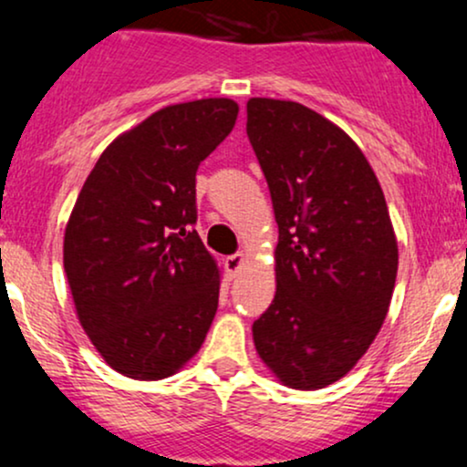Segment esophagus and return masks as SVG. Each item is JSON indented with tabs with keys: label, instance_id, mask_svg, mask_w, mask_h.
<instances>
[{
	"label": "esophagus",
	"instance_id": "1",
	"mask_svg": "<svg viewBox=\"0 0 467 467\" xmlns=\"http://www.w3.org/2000/svg\"><path fill=\"white\" fill-rule=\"evenodd\" d=\"M244 261H245V256L241 254V252H237V254H230L226 259V270L234 276L241 270V265H244Z\"/></svg>",
	"mask_w": 467,
	"mask_h": 467
}]
</instances>
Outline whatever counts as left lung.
Returning <instances> with one entry per match:
<instances>
[{
  "label": "left lung",
  "mask_w": 467,
  "mask_h": 467,
  "mask_svg": "<svg viewBox=\"0 0 467 467\" xmlns=\"http://www.w3.org/2000/svg\"><path fill=\"white\" fill-rule=\"evenodd\" d=\"M250 144L278 223L276 294L252 325L285 387L325 389L387 318L398 239L371 164L340 127L294 100H248Z\"/></svg>",
  "instance_id": "obj_1"
}]
</instances>
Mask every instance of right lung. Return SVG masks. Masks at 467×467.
<instances>
[{
  "mask_svg": "<svg viewBox=\"0 0 467 467\" xmlns=\"http://www.w3.org/2000/svg\"><path fill=\"white\" fill-rule=\"evenodd\" d=\"M239 105H169L118 136L85 180L63 239L80 327L118 373L162 379L200 351L219 267L197 230L195 173L226 140Z\"/></svg>",
  "mask_w": 467,
  "mask_h": 467,
  "instance_id": "1",
  "label": "right lung"
}]
</instances>
